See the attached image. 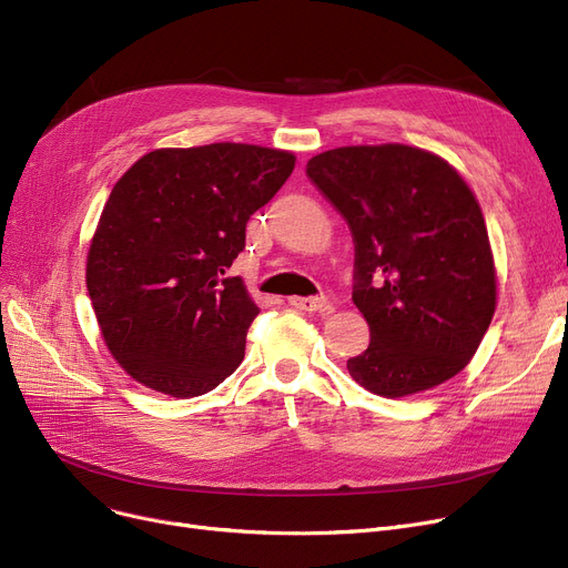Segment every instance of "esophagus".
I'll list each match as a JSON object with an SVG mask.
<instances>
[{
  "mask_svg": "<svg viewBox=\"0 0 568 568\" xmlns=\"http://www.w3.org/2000/svg\"><path fill=\"white\" fill-rule=\"evenodd\" d=\"M290 306L306 311V313H329L332 304L324 296H290Z\"/></svg>",
  "mask_w": 568,
  "mask_h": 568,
  "instance_id": "obj_1",
  "label": "esophagus"
}]
</instances>
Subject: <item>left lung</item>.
Here are the masks:
<instances>
[{
	"instance_id": "left-lung-1",
	"label": "left lung",
	"mask_w": 568,
	"mask_h": 568,
	"mask_svg": "<svg viewBox=\"0 0 568 568\" xmlns=\"http://www.w3.org/2000/svg\"><path fill=\"white\" fill-rule=\"evenodd\" d=\"M354 242L352 302L371 326L347 359L364 389L403 398L460 373L497 300L479 202L444 159L407 144L338 146L306 165Z\"/></svg>"
}]
</instances>
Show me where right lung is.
Instances as JSON below:
<instances>
[{
    "instance_id": "obj_1",
    "label": "right lung",
    "mask_w": 568,
    "mask_h": 568,
    "mask_svg": "<svg viewBox=\"0 0 568 568\" xmlns=\"http://www.w3.org/2000/svg\"><path fill=\"white\" fill-rule=\"evenodd\" d=\"M294 170L257 144L156 149L114 184L87 255V290L103 341L149 389L193 398L244 359L260 308L227 276L246 223Z\"/></svg>"
}]
</instances>
